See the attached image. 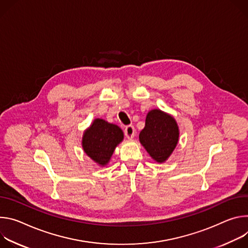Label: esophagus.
Here are the masks:
<instances>
[{"label": "esophagus", "mask_w": 248, "mask_h": 248, "mask_svg": "<svg viewBox=\"0 0 248 248\" xmlns=\"http://www.w3.org/2000/svg\"><path fill=\"white\" fill-rule=\"evenodd\" d=\"M124 133H125V136L127 137L128 139H132L133 137L135 136V128H134V126H132V125L126 126V128L124 130Z\"/></svg>", "instance_id": "esophagus-1"}]
</instances>
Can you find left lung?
<instances>
[{
  "label": "left lung",
  "instance_id": "obj_1",
  "mask_svg": "<svg viewBox=\"0 0 248 248\" xmlns=\"http://www.w3.org/2000/svg\"><path fill=\"white\" fill-rule=\"evenodd\" d=\"M178 138V125L171 115L159 109L149 111L139 139L153 159L159 163L166 161L174 151Z\"/></svg>",
  "mask_w": 248,
  "mask_h": 248
}]
</instances>
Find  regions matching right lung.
Masks as SVG:
<instances>
[{"label": "right lung", "mask_w": 248, "mask_h": 248, "mask_svg": "<svg viewBox=\"0 0 248 248\" xmlns=\"http://www.w3.org/2000/svg\"><path fill=\"white\" fill-rule=\"evenodd\" d=\"M124 138L122 130L115 124L96 118L82 136V149L98 166L109 162L117 145Z\"/></svg>", "instance_id": "add662e5"}]
</instances>
